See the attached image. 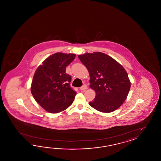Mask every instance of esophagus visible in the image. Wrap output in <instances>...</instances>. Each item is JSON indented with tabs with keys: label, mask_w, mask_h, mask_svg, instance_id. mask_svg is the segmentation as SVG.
Here are the masks:
<instances>
[{
	"label": "esophagus",
	"mask_w": 161,
	"mask_h": 161,
	"mask_svg": "<svg viewBox=\"0 0 161 161\" xmlns=\"http://www.w3.org/2000/svg\"><path fill=\"white\" fill-rule=\"evenodd\" d=\"M87 89V86L86 85H84L82 86V87H80V90H82V91H84V90H85Z\"/></svg>",
	"instance_id": "esophagus-1"
}]
</instances>
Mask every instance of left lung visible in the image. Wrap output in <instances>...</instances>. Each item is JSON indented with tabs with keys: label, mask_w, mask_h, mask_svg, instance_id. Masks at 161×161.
<instances>
[{
	"label": "left lung",
	"mask_w": 161,
	"mask_h": 161,
	"mask_svg": "<svg viewBox=\"0 0 161 161\" xmlns=\"http://www.w3.org/2000/svg\"><path fill=\"white\" fill-rule=\"evenodd\" d=\"M90 75V87L96 92L89 105L101 112L117 109L127 98L130 88L127 71L116 60L99 52L78 56Z\"/></svg>",
	"instance_id": "1"
}]
</instances>
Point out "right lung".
I'll return each instance as SVG.
<instances>
[{"label":"right lung","mask_w":161,"mask_h":161,"mask_svg":"<svg viewBox=\"0 0 161 161\" xmlns=\"http://www.w3.org/2000/svg\"><path fill=\"white\" fill-rule=\"evenodd\" d=\"M73 53L58 52L39 65L31 82V92L36 102L47 112L59 113L72 104L76 92L69 86L71 76L66 67L74 60Z\"/></svg>","instance_id":"1"}]
</instances>
